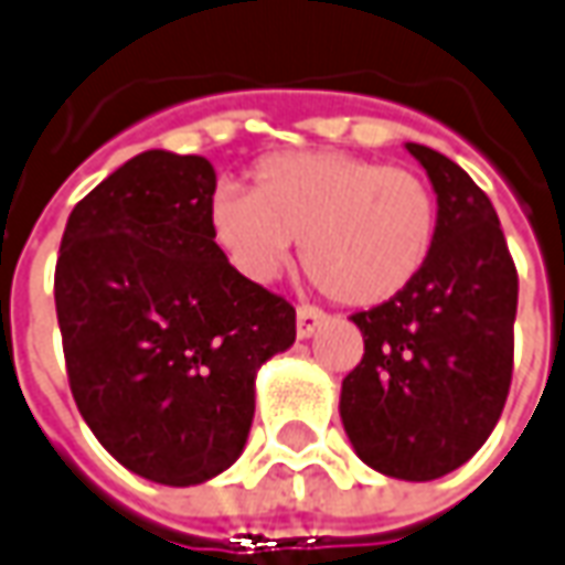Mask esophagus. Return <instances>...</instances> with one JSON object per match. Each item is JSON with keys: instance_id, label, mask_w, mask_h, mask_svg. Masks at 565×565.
I'll list each match as a JSON object with an SVG mask.
<instances>
[{"instance_id": "obj_1", "label": "esophagus", "mask_w": 565, "mask_h": 565, "mask_svg": "<svg viewBox=\"0 0 565 565\" xmlns=\"http://www.w3.org/2000/svg\"><path fill=\"white\" fill-rule=\"evenodd\" d=\"M324 321V312L321 309H315V306H299L297 309V333L306 340V337H312L315 328Z\"/></svg>"}]
</instances>
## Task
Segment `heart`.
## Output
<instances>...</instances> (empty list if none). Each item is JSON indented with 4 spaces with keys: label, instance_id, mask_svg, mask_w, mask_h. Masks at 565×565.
Here are the masks:
<instances>
[{
    "label": "heart",
    "instance_id": "obj_1",
    "mask_svg": "<svg viewBox=\"0 0 565 565\" xmlns=\"http://www.w3.org/2000/svg\"><path fill=\"white\" fill-rule=\"evenodd\" d=\"M250 191L218 185L206 225L253 281H271L297 241L315 281L347 306H377L427 268L439 237L436 191L408 170L343 151L271 153Z\"/></svg>",
    "mask_w": 565,
    "mask_h": 565
}]
</instances>
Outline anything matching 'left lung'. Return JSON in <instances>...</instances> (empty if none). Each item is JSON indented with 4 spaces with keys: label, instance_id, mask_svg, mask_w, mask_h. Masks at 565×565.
I'll return each instance as SVG.
<instances>
[{
    "label": "left lung",
    "instance_id": "1",
    "mask_svg": "<svg viewBox=\"0 0 565 565\" xmlns=\"http://www.w3.org/2000/svg\"><path fill=\"white\" fill-rule=\"evenodd\" d=\"M408 151L436 188V250L402 294L352 315L364 355L340 417L367 467L429 482L473 458L504 412L520 278L486 191L445 153Z\"/></svg>",
    "mask_w": 565,
    "mask_h": 565
}]
</instances>
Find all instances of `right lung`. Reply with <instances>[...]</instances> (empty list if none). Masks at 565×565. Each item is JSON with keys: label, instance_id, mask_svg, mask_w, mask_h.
Returning <instances> with one entry per match:
<instances>
[{"label": "right lung", "instance_id": "add662e5", "mask_svg": "<svg viewBox=\"0 0 565 565\" xmlns=\"http://www.w3.org/2000/svg\"><path fill=\"white\" fill-rule=\"evenodd\" d=\"M213 191L210 160L138 153L73 206L57 253L73 402L126 470L163 486L232 467L256 367L297 340V309L218 250Z\"/></svg>", "mask_w": 565, "mask_h": 565}]
</instances>
